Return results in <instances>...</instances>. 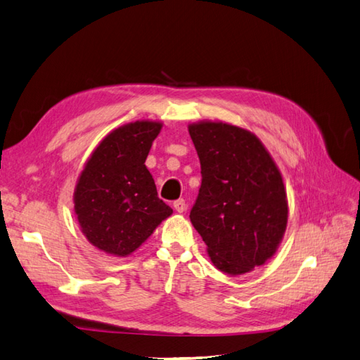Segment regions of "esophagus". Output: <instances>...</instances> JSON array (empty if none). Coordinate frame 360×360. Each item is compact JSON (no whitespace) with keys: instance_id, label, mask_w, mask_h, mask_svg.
<instances>
[{"instance_id":"obj_1","label":"esophagus","mask_w":360,"mask_h":360,"mask_svg":"<svg viewBox=\"0 0 360 360\" xmlns=\"http://www.w3.org/2000/svg\"><path fill=\"white\" fill-rule=\"evenodd\" d=\"M173 207L178 213H184V212H186V208H187V204H186V200H184V199H178V200H174V202H173Z\"/></svg>"}]
</instances>
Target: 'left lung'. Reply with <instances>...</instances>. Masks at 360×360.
Listing matches in <instances>:
<instances>
[{"label":"left lung","instance_id":"1","mask_svg":"<svg viewBox=\"0 0 360 360\" xmlns=\"http://www.w3.org/2000/svg\"><path fill=\"white\" fill-rule=\"evenodd\" d=\"M202 182L190 221L212 262L227 274H244L270 259L287 227L282 176L252 131L225 122L188 125Z\"/></svg>","mask_w":360,"mask_h":360}]
</instances>
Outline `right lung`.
Instances as JSON below:
<instances>
[{
  "label": "right lung",
  "mask_w": 360,
  "mask_h": 360,
  "mask_svg": "<svg viewBox=\"0 0 360 360\" xmlns=\"http://www.w3.org/2000/svg\"><path fill=\"white\" fill-rule=\"evenodd\" d=\"M161 127L136 121L108 133L78 179L75 213L90 244L105 253H133L173 213L144 164Z\"/></svg>",
  "instance_id": "add662e5"
}]
</instances>
